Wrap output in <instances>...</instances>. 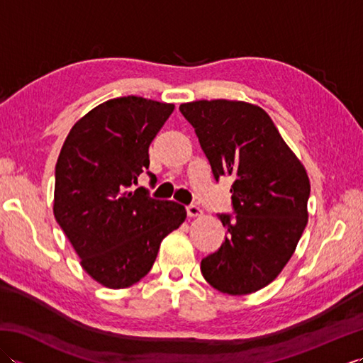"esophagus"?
Wrapping results in <instances>:
<instances>
[{"label": "esophagus", "mask_w": 363, "mask_h": 363, "mask_svg": "<svg viewBox=\"0 0 363 363\" xmlns=\"http://www.w3.org/2000/svg\"><path fill=\"white\" fill-rule=\"evenodd\" d=\"M187 215L189 217H201L203 209L195 204H190V206H187Z\"/></svg>", "instance_id": "34e87169"}]
</instances>
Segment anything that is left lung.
I'll return each instance as SVG.
<instances>
[{"mask_svg": "<svg viewBox=\"0 0 363 363\" xmlns=\"http://www.w3.org/2000/svg\"><path fill=\"white\" fill-rule=\"evenodd\" d=\"M195 128L215 179L233 177V211L218 213L226 240L201 260L213 289L242 296L273 282L307 225L311 182L269 115L243 101L201 99L179 106Z\"/></svg>", "mask_w": 363, "mask_h": 363, "instance_id": "obj_1", "label": "left lung"}]
</instances>
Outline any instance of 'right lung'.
<instances>
[{
	"label": "right lung",
	"instance_id": "right-lung-1",
	"mask_svg": "<svg viewBox=\"0 0 363 363\" xmlns=\"http://www.w3.org/2000/svg\"><path fill=\"white\" fill-rule=\"evenodd\" d=\"M173 111L134 95L109 99L76 123L60 150L54 217L82 268L104 287L126 289L148 274L160 242L187 217L181 204L133 190ZM146 173L154 186L156 176Z\"/></svg>",
	"mask_w": 363,
	"mask_h": 363
}]
</instances>
